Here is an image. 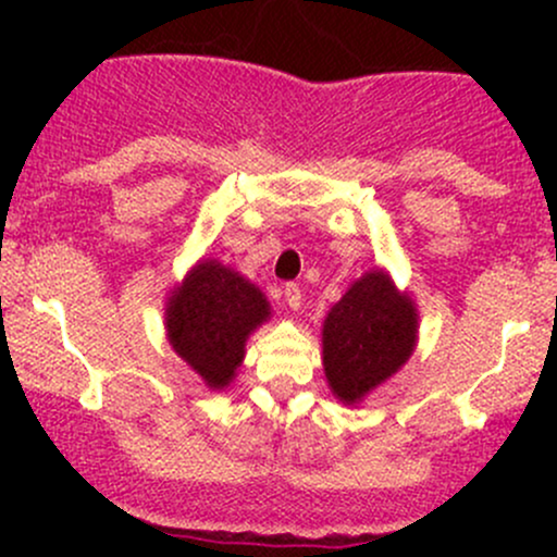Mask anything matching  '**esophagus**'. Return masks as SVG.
<instances>
[{
	"instance_id": "34e87169",
	"label": "esophagus",
	"mask_w": 557,
	"mask_h": 557,
	"mask_svg": "<svg viewBox=\"0 0 557 557\" xmlns=\"http://www.w3.org/2000/svg\"><path fill=\"white\" fill-rule=\"evenodd\" d=\"M283 296H285V304L290 306L293 311H298L300 304H304V296H300V287L296 283H287Z\"/></svg>"
}]
</instances>
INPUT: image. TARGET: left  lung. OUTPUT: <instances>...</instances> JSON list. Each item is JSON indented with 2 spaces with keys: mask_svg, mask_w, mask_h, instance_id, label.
<instances>
[{
  "mask_svg": "<svg viewBox=\"0 0 557 557\" xmlns=\"http://www.w3.org/2000/svg\"><path fill=\"white\" fill-rule=\"evenodd\" d=\"M419 314L387 272L356 280L322 327V363L337 400L359 403L411 359Z\"/></svg>",
  "mask_w": 557,
  "mask_h": 557,
  "instance_id": "obj_1",
  "label": "left lung"
}]
</instances>
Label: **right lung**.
I'll return each instance as SVG.
<instances>
[{"label": "right lung", "instance_id": "1", "mask_svg": "<svg viewBox=\"0 0 557 557\" xmlns=\"http://www.w3.org/2000/svg\"><path fill=\"white\" fill-rule=\"evenodd\" d=\"M270 314V300L257 285L220 261L203 259L172 287L164 327L175 354L207 387L222 389L235 380L248 335Z\"/></svg>", "mask_w": 557, "mask_h": 557}]
</instances>
